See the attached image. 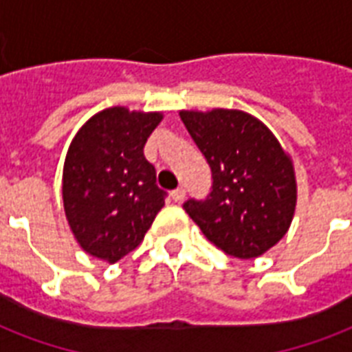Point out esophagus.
<instances>
[{
    "mask_svg": "<svg viewBox=\"0 0 352 352\" xmlns=\"http://www.w3.org/2000/svg\"><path fill=\"white\" fill-rule=\"evenodd\" d=\"M184 197H186V190H184V188H177V190H173V192H171V199H173L175 203H181V201H184Z\"/></svg>",
    "mask_w": 352,
    "mask_h": 352,
    "instance_id": "esophagus-1",
    "label": "esophagus"
}]
</instances>
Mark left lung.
I'll return each mask as SVG.
<instances>
[{
	"mask_svg": "<svg viewBox=\"0 0 352 352\" xmlns=\"http://www.w3.org/2000/svg\"><path fill=\"white\" fill-rule=\"evenodd\" d=\"M179 117L214 177L208 199L188 201L184 210L226 256H263L283 239L294 219L292 157L267 124L241 109H181Z\"/></svg>",
	"mask_w": 352,
	"mask_h": 352,
	"instance_id": "1",
	"label": "left lung"
}]
</instances>
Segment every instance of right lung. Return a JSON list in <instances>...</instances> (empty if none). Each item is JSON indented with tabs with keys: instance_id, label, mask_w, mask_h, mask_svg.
<instances>
[{
	"instance_id": "right-lung-1",
	"label": "right lung",
	"mask_w": 352,
	"mask_h": 352,
	"mask_svg": "<svg viewBox=\"0 0 352 352\" xmlns=\"http://www.w3.org/2000/svg\"><path fill=\"white\" fill-rule=\"evenodd\" d=\"M162 118V111L107 107L85 120L69 144L63 212L89 256L117 263L131 254L164 206L155 168L144 157V144Z\"/></svg>"
}]
</instances>
